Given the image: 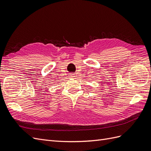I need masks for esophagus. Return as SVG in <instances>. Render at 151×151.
<instances>
[{
    "label": "esophagus",
    "instance_id": "34e87169",
    "mask_svg": "<svg viewBox=\"0 0 151 151\" xmlns=\"http://www.w3.org/2000/svg\"><path fill=\"white\" fill-rule=\"evenodd\" d=\"M69 76H70V77H74V76H75V74H73V73H71V74H69Z\"/></svg>",
    "mask_w": 151,
    "mask_h": 151
}]
</instances>
